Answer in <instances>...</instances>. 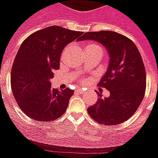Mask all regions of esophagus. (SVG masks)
<instances>
[{"label": "esophagus", "mask_w": 158, "mask_h": 158, "mask_svg": "<svg viewBox=\"0 0 158 158\" xmlns=\"http://www.w3.org/2000/svg\"><path fill=\"white\" fill-rule=\"evenodd\" d=\"M84 89H82L81 87H78L77 89V92H78V93H84Z\"/></svg>", "instance_id": "esophagus-1"}]
</instances>
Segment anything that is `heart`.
Segmentation results:
<instances>
[{"mask_svg": "<svg viewBox=\"0 0 158 158\" xmlns=\"http://www.w3.org/2000/svg\"><path fill=\"white\" fill-rule=\"evenodd\" d=\"M88 49H90V50H94V51H97V52H99V53H103V49H102V47L99 45V44H98L96 43H88L87 44V45L85 46V49L84 50H88Z\"/></svg>", "mask_w": 158, "mask_h": 158, "instance_id": "heart-1", "label": "heart"}]
</instances>
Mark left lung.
Returning <instances> with one entry per match:
<instances>
[{
    "label": "left lung",
    "instance_id": "obj_1",
    "mask_svg": "<svg viewBox=\"0 0 158 158\" xmlns=\"http://www.w3.org/2000/svg\"><path fill=\"white\" fill-rule=\"evenodd\" d=\"M101 43L109 54V64L99 87L110 95L99 98L87 109L95 121L104 125H116L134 114L143 100L147 79L143 60L137 47L127 37L112 31L87 32L80 40Z\"/></svg>",
    "mask_w": 158,
    "mask_h": 158
}]
</instances>
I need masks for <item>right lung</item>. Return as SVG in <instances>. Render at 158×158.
Segmentation results:
<instances>
[{"label":"right lung","mask_w":158,"mask_h":158,"mask_svg":"<svg viewBox=\"0 0 158 158\" xmlns=\"http://www.w3.org/2000/svg\"><path fill=\"white\" fill-rule=\"evenodd\" d=\"M82 32L51 26L32 33L21 44L11 68L12 93L19 108L38 121H53L66 111L73 90L51 88L53 71L69 43L80 40Z\"/></svg>","instance_id":"1"}]
</instances>
